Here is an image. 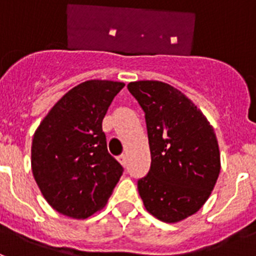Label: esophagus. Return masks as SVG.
<instances>
[{
	"label": "esophagus",
	"instance_id": "34e87169",
	"mask_svg": "<svg viewBox=\"0 0 256 256\" xmlns=\"http://www.w3.org/2000/svg\"><path fill=\"white\" fill-rule=\"evenodd\" d=\"M118 160H119V162H120L123 166H126V156L124 155V154H122V155L118 156Z\"/></svg>",
	"mask_w": 256,
	"mask_h": 256
}]
</instances>
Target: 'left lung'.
<instances>
[{
    "label": "left lung",
    "instance_id": "obj_1",
    "mask_svg": "<svg viewBox=\"0 0 256 256\" xmlns=\"http://www.w3.org/2000/svg\"><path fill=\"white\" fill-rule=\"evenodd\" d=\"M128 90L144 112L151 165L137 180L150 214L166 223L195 214L210 196L220 170L218 141L204 114L180 91L159 80Z\"/></svg>",
    "mask_w": 256,
    "mask_h": 256
}]
</instances>
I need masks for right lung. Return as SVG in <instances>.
Segmentation results:
<instances>
[{
    "label": "right lung",
    "mask_w": 256,
    "mask_h": 256,
    "mask_svg": "<svg viewBox=\"0 0 256 256\" xmlns=\"http://www.w3.org/2000/svg\"><path fill=\"white\" fill-rule=\"evenodd\" d=\"M124 83L87 80L70 90L36 130L32 170L64 216L84 219L106 204L124 168L108 151L102 120Z\"/></svg>",
    "instance_id": "add662e5"
}]
</instances>
